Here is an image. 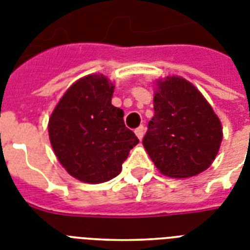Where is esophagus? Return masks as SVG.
Returning a JSON list of instances; mask_svg holds the SVG:
<instances>
[{
	"label": "esophagus",
	"instance_id": "esophagus-1",
	"mask_svg": "<svg viewBox=\"0 0 250 250\" xmlns=\"http://www.w3.org/2000/svg\"><path fill=\"white\" fill-rule=\"evenodd\" d=\"M135 133H136V136L139 137V140H143V137H144V135H145V127H144V125H140V127H137V128L135 129Z\"/></svg>",
	"mask_w": 250,
	"mask_h": 250
}]
</instances>
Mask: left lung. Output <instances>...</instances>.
<instances>
[{
    "label": "left lung",
    "instance_id": "obj_1",
    "mask_svg": "<svg viewBox=\"0 0 250 250\" xmlns=\"http://www.w3.org/2000/svg\"><path fill=\"white\" fill-rule=\"evenodd\" d=\"M222 125L211 106L189 82L167 76L154 94V117L143 139L150 160L164 175L189 178L213 164Z\"/></svg>",
    "mask_w": 250,
    "mask_h": 250
}]
</instances>
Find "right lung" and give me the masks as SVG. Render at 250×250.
I'll return each instance as SVG.
<instances>
[{
	"label": "right lung",
	"mask_w": 250,
	"mask_h": 250,
	"mask_svg": "<svg viewBox=\"0 0 250 250\" xmlns=\"http://www.w3.org/2000/svg\"><path fill=\"white\" fill-rule=\"evenodd\" d=\"M114 85L104 75H88L67 89L49 119V139L67 172L98 184L122 171L139 144L125 127L123 110L111 105Z\"/></svg>",
	"instance_id": "obj_1"
}]
</instances>
